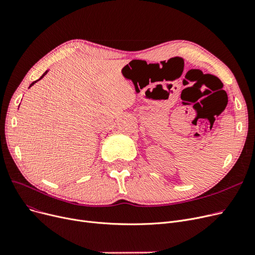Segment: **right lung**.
I'll return each instance as SVG.
<instances>
[{"label":"right lung","instance_id":"add662e5","mask_svg":"<svg viewBox=\"0 0 255 255\" xmlns=\"http://www.w3.org/2000/svg\"><path fill=\"white\" fill-rule=\"evenodd\" d=\"M48 72H49V70H48V71H46V72H45V73H43V74H42V76H41V77H40V78H39V79H38V80H36V81H34V82H32V83H31V84H30V86H29V88H30V87H31V86H32V85H34V84H35V83H36V82H37V81H39V80H41V79H42V78H43V77H45V76H46V75H47V74H48Z\"/></svg>","mask_w":255,"mask_h":255}]
</instances>
